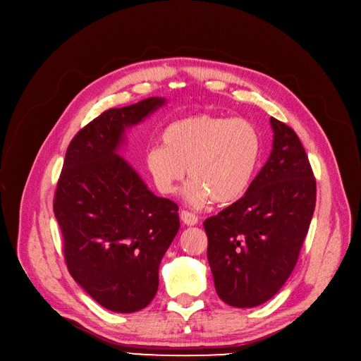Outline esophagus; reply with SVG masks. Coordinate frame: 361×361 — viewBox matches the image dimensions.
Instances as JSON below:
<instances>
[{
  "instance_id": "1",
  "label": "esophagus",
  "mask_w": 361,
  "mask_h": 361,
  "mask_svg": "<svg viewBox=\"0 0 361 361\" xmlns=\"http://www.w3.org/2000/svg\"><path fill=\"white\" fill-rule=\"evenodd\" d=\"M180 218L183 221V224L187 225V226H193V225L197 224V216H195L193 214L187 212V211H181L180 212Z\"/></svg>"
}]
</instances>
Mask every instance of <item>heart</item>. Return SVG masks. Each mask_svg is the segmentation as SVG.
Returning a JSON list of instances; mask_svg holds the SVG:
<instances>
[{
	"instance_id": "b5f03b06",
	"label": "heart",
	"mask_w": 361,
	"mask_h": 361,
	"mask_svg": "<svg viewBox=\"0 0 361 361\" xmlns=\"http://www.w3.org/2000/svg\"><path fill=\"white\" fill-rule=\"evenodd\" d=\"M162 146L146 152L145 164L158 190L174 195L188 177L184 192L188 206L200 209L215 200H238L255 177L260 157V135L244 118L197 114L171 123L162 131Z\"/></svg>"
}]
</instances>
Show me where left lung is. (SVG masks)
Masks as SVG:
<instances>
[{"instance_id": "1", "label": "left lung", "mask_w": 361, "mask_h": 361, "mask_svg": "<svg viewBox=\"0 0 361 361\" xmlns=\"http://www.w3.org/2000/svg\"><path fill=\"white\" fill-rule=\"evenodd\" d=\"M271 155L245 195L203 222L207 260L219 298L249 309L271 300L291 275L316 204L306 150L271 117Z\"/></svg>"}]
</instances>
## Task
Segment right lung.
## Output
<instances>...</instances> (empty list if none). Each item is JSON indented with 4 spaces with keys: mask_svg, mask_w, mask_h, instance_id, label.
<instances>
[{
    "mask_svg": "<svg viewBox=\"0 0 361 361\" xmlns=\"http://www.w3.org/2000/svg\"><path fill=\"white\" fill-rule=\"evenodd\" d=\"M166 104L152 97L102 112L71 140L54 215L74 281L102 307L133 313L154 300L159 263L180 228L178 206L152 193L120 152L127 130Z\"/></svg>",
    "mask_w": 361,
    "mask_h": 361,
    "instance_id": "add662e5",
    "label": "right lung"
}]
</instances>
